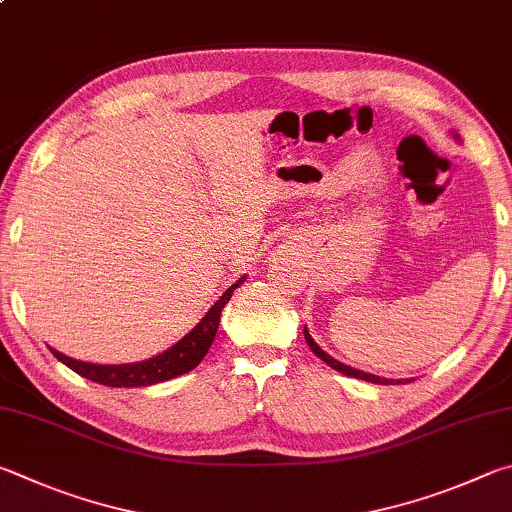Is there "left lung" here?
I'll return each mask as SVG.
<instances>
[{
    "mask_svg": "<svg viewBox=\"0 0 512 512\" xmlns=\"http://www.w3.org/2000/svg\"><path fill=\"white\" fill-rule=\"evenodd\" d=\"M303 335H306V342H308V346H310V351L315 353L319 360H324L328 366H333L335 371H339V373H344V375H351V378H357V380H366V382H373V384H405V382H400V380H387V378H380V375H373V373H364V371H357V369H351V366H346V364H342V362H337L335 357H330L328 353H324L321 351V348L317 346V342L315 339L310 337V333H308V328H303Z\"/></svg>",
    "mask_w": 512,
    "mask_h": 512,
    "instance_id": "1",
    "label": "left lung"
}]
</instances>
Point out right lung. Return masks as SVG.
Instances as JSON below:
<instances>
[{"instance_id": "obj_1", "label": "right lung", "mask_w": 512, "mask_h": 512, "mask_svg": "<svg viewBox=\"0 0 512 512\" xmlns=\"http://www.w3.org/2000/svg\"><path fill=\"white\" fill-rule=\"evenodd\" d=\"M242 281H245V276L233 283L231 288H227V292L213 303L211 310L206 312L200 324H197L191 333L184 335L177 344L170 346L168 351L150 357L146 362L89 364V362L71 360V357L62 355L60 351H56V348H51V353L56 355L62 364H67L71 371H76L78 375H83V378L92 382L105 384V387H119V389L150 387V384L173 380L177 375L193 371L195 366L204 360V355L209 353L211 342L215 339V333H218V326H220V312L224 306H227L233 290H236Z\"/></svg>"}]
</instances>
